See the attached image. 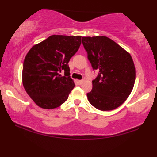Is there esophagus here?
Wrapping results in <instances>:
<instances>
[{"label": "esophagus", "instance_id": "34e87169", "mask_svg": "<svg viewBox=\"0 0 157 157\" xmlns=\"http://www.w3.org/2000/svg\"><path fill=\"white\" fill-rule=\"evenodd\" d=\"M84 82V80H77V82H78V84H80V85H81L82 83V82Z\"/></svg>", "mask_w": 157, "mask_h": 157}]
</instances>
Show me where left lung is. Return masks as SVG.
I'll list each match as a JSON object with an SVG mask.
<instances>
[{"label":"left lung","mask_w":157,"mask_h":157,"mask_svg":"<svg viewBox=\"0 0 157 157\" xmlns=\"http://www.w3.org/2000/svg\"><path fill=\"white\" fill-rule=\"evenodd\" d=\"M94 70L99 72L87 94L90 103L100 111L120 106L132 91L136 71L130 54L105 36L82 37Z\"/></svg>","instance_id":"8db88e82"}]
</instances>
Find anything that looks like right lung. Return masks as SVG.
Listing matches in <instances>:
<instances>
[{"mask_svg": "<svg viewBox=\"0 0 157 157\" xmlns=\"http://www.w3.org/2000/svg\"><path fill=\"white\" fill-rule=\"evenodd\" d=\"M80 44L81 36L54 35L32 46L27 53L22 82L26 93L39 107L53 109L66 101L75 86L69 77L68 63Z\"/></svg>", "mask_w": 157, "mask_h": 157, "instance_id": "1", "label": "right lung"}]
</instances>
